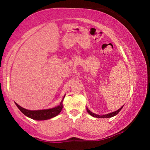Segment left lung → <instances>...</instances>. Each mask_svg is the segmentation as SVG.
<instances>
[{
    "instance_id": "left-lung-1",
    "label": "left lung",
    "mask_w": 150,
    "mask_h": 150,
    "mask_svg": "<svg viewBox=\"0 0 150 150\" xmlns=\"http://www.w3.org/2000/svg\"><path fill=\"white\" fill-rule=\"evenodd\" d=\"M123 106H122L120 108H119L118 110H116L115 112H111V113H109L107 114V115H103V116H100V115H96V114H94L92 112H91L89 110H88V108H87V112L90 115H91L93 117H95V118H111V117H113V116H115V115H117V114L121 110V109L122 108Z\"/></svg>"
}]
</instances>
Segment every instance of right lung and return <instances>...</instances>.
<instances>
[{"label": "right lung", "mask_w": 150, "mask_h": 150, "mask_svg": "<svg viewBox=\"0 0 150 150\" xmlns=\"http://www.w3.org/2000/svg\"><path fill=\"white\" fill-rule=\"evenodd\" d=\"M65 96L59 106L53 108L45 109V110H30L21 107V106H19L16 103H15V104H16L17 107L19 108V110L21 111L24 115L28 116V117H29L32 119H34V120H47V119H50L53 117H55V116H56L61 112V111H62L63 108L62 102L63 99H64Z\"/></svg>", "instance_id": "right-lung-1"}]
</instances>
